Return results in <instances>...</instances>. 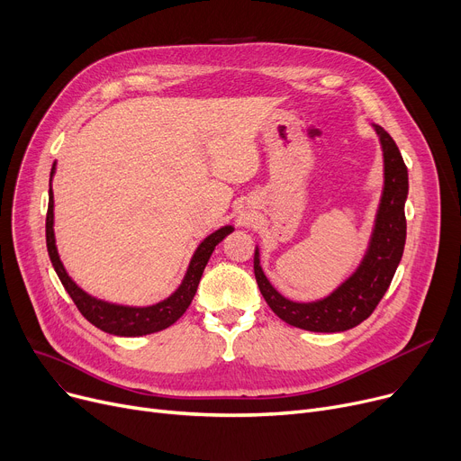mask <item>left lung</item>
<instances>
[{
  "mask_svg": "<svg viewBox=\"0 0 461 461\" xmlns=\"http://www.w3.org/2000/svg\"><path fill=\"white\" fill-rule=\"evenodd\" d=\"M384 158V188L375 218L368 254L360 267L327 299L316 303H294L282 297L265 278L259 254H254V275L263 299L276 316L294 327L313 332H340L357 327L372 312L389 289L405 247V198L409 190L407 166L389 132L375 127Z\"/></svg>",
  "mask_w": 461,
  "mask_h": 461,
  "instance_id": "8db88e82",
  "label": "left lung"
}]
</instances>
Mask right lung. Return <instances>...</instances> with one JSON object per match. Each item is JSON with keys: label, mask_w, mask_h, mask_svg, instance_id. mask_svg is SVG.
<instances>
[{"label": "right lung", "mask_w": 461, "mask_h": 461, "mask_svg": "<svg viewBox=\"0 0 461 461\" xmlns=\"http://www.w3.org/2000/svg\"><path fill=\"white\" fill-rule=\"evenodd\" d=\"M54 169H56V166H52V176H54ZM231 231H233V228L226 226V228H221L218 231L211 233L203 240V243L198 247V250L194 252L192 261L188 265V271L185 275V280L172 297H167L166 301H162L155 306H148V308L117 306V304H110V303L89 297L75 282L68 278L63 263L58 256L56 239H54V194H52V188H50V192H48V212H46L48 256H50V261L54 265V269H56L63 287L67 289L70 299L75 301L82 316L89 323H93L96 329H101L108 334L143 336V334L158 332L169 325H174L186 312L194 295H196L200 278L203 275V269H205V265H207L214 247Z\"/></svg>", "instance_id": "right-lung-1"}]
</instances>
